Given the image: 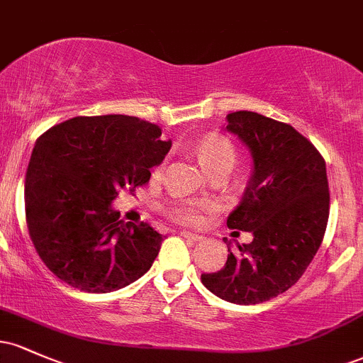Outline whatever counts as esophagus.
Returning a JSON list of instances; mask_svg holds the SVG:
<instances>
[{
    "label": "esophagus",
    "mask_w": 363,
    "mask_h": 363,
    "mask_svg": "<svg viewBox=\"0 0 363 363\" xmlns=\"http://www.w3.org/2000/svg\"><path fill=\"white\" fill-rule=\"evenodd\" d=\"M181 237H184V239H187V240H193V242H198V240L203 239L201 235L193 234V232H181Z\"/></svg>",
    "instance_id": "1"
}]
</instances>
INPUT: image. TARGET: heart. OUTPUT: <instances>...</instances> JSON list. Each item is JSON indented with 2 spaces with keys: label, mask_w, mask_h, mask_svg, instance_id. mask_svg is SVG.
Wrapping results in <instances>:
<instances>
[{
  "label": "heart",
  "mask_w": 363,
  "mask_h": 363,
  "mask_svg": "<svg viewBox=\"0 0 363 363\" xmlns=\"http://www.w3.org/2000/svg\"><path fill=\"white\" fill-rule=\"evenodd\" d=\"M196 155H198L199 164L205 167L208 174L215 170H230L234 167L237 152L235 147L227 138L218 135H210L203 138L196 145ZM208 203L194 201V199H186V201L174 203L170 208V215L179 222L191 223L198 218L199 210L206 208Z\"/></svg>",
  "instance_id": "b5f03b06"
}]
</instances>
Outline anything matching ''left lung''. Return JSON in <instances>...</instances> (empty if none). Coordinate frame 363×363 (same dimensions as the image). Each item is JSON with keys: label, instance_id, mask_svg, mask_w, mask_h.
<instances>
[{"label": "left lung", "instance_id": "8db88e82", "mask_svg": "<svg viewBox=\"0 0 363 363\" xmlns=\"http://www.w3.org/2000/svg\"><path fill=\"white\" fill-rule=\"evenodd\" d=\"M225 129L252 158L242 201L227 225L249 232L252 242L234 251L225 240L227 262L201 281L223 301L254 306L289 290L314 259L329 216L326 162L290 124L257 112H232Z\"/></svg>", "mask_w": 363, "mask_h": 363}]
</instances>
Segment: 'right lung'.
Here are the masks:
<instances>
[{"label":"right lung","mask_w":363,"mask_h":363,"mask_svg":"<svg viewBox=\"0 0 363 363\" xmlns=\"http://www.w3.org/2000/svg\"><path fill=\"white\" fill-rule=\"evenodd\" d=\"M133 116L73 118L35 141L25 176L27 227L40 259L68 285L91 294L124 289L152 268L162 234L119 220L121 189L150 181L172 141Z\"/></svg>","instance_id":"right-lung-1"}]
</instances>
